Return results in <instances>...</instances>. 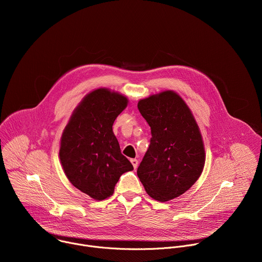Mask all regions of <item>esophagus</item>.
<instances>
[{
    "label": "esophagus",
    "instance_id": "1",
    "mask_svg": "<svg viewBox=\"0 0 262 262\" xmlns=\"http://www.w3.org/2000/svg\"><path fill=\"white\" fill-rule=\"evenodd\" d=\"M130 163L133 164L134 168H135V169H137V167H138V164H139L138 160H136V159H132V160H130Z\"/></svg>",
    "mask_w": 262,
    "mask_h": 262
}]
</instances>
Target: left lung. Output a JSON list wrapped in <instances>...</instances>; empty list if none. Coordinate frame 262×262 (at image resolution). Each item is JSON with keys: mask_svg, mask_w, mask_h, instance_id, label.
Returning a JSON list of instances; mask_svg holds the SVG:
<instances>
[{"mask_svg": "<svg viewBox=\"0 0 262 262\" xmlns=\"http://www.w3.org/2000/svg\"><path fill=\"white\" fill-rule=\"evenodd\" d=\"M138 108L151 129L137 174L151 198L165 202L188 191L204 167L205 151L190 108L173 91L141 99Z\"/></svg>", "mask_w": 262, "mask_h": 262, "instance_id": "1", "label": "left lung"}]
</instances>
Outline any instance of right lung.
<instances>
[{"label": "right lung", "instance_id": "obj_1", "mask_svg": "<svg viewBox=\"0 0 262 262\" xmlns=\"http://www.w3.org/2000/svg\"><path fill=\"white\" fill-rule=\"evenodd\" d=\"M127 105V98L100 88L74 110L60 146V161L69 181L95 200L114 192L120 176L134 169L121 154L112 126Z\"/></svg>", "mask_w": 262, "mask_h": 262}]
</instances>
